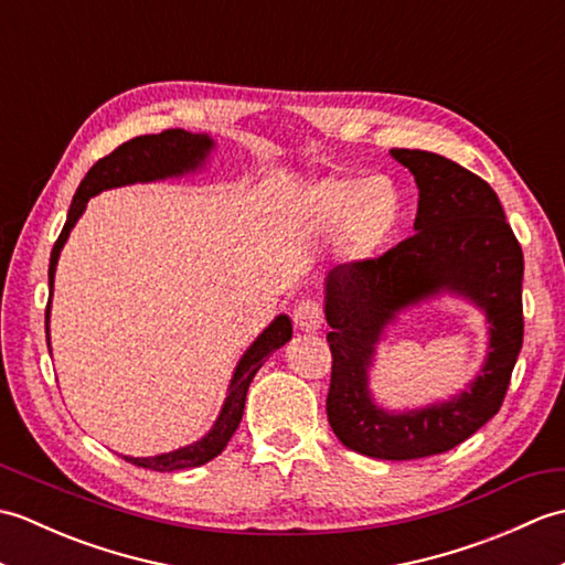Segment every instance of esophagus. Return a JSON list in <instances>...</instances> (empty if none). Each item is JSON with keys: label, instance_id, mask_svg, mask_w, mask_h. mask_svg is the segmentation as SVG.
<instances>
[{"label": "esophagus", "instance_id": "obj_1", "mask_svg": "<svg viewBox=\"0 0 565 565\" xmlns=\"http://www.w3.org/2000/svg\"><path fill=\"white\" fill-rule=\"evenodd\" d=\"M322 320H326V313H322V303L316 301V298H303L294 308V326L298 330L316 332L322 328Z\"/></svg>", "mask_w": 565, "mask_h": 565}]
</instances>
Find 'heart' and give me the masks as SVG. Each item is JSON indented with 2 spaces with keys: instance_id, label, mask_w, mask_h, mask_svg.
I'll return each mask as SVG.
<instances>
[{
  "instance_id": "1",
  "label": "heart",
  "mask_w": 565,
  "mask_h": 565,
  "mask_svg": "<svg viewBox=\"0 0 565 565\" xmlns=\"http://www.w3.org/2000/svg\"><path fill=\"white\" fill-rule=\"evenodd\" d=\"M320 203L332 223L347 215V233L359 249L381 245L401 211L398 191L386 177H371L364 182L340 179L320 186Z\"/></svg>"
}]
</instances>
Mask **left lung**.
<instances>
[{"mask_svg":"<svg viewBox=\"0 0 565 565\" xmlns=\"http://www.w3.org/2000/svg\"><path fill=\"white\" fill-rule=\"evenodd\" d=\"M391 154L417 182V233L379 257L344 262L328 274L332 374L326 407L344 447L411 461L454 449L500 411L524 338V257L486 179L427 150L393 148ZM439 290L461 292L487 310V366L454 402L391 416L367 395L373 347L401 307Z\"/></svg>","mask_w":565,"mask_h":565,"instance_id":"1","label":"left lung"}]
</instances>
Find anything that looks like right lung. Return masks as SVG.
Returning a JSON list of instances; mask_svg holds the SVG:
<instances>
[{
	"mask_svg": "<svg viewBox=\"0 0 565 565\" xmlns=\"http://www.w3.org/2000/svg\"><path fill=\"white\" fill-rule=\"evenodd\" d=\"M211 148L213 142L209 136H191L182 128H170V130H162V134L138 136L134 140H128L94 164L87 172V177L82 179L75 199H72L63 233H60V237L55 239L53 252H51V267H47V289H51V296H53V276H55L60 249H63L72 225L77 223L84 206H87V201L94 194H99V191L111 189V186L152 182V179H164V177L196 170V167L206 160ZM47 316H51V301H47V308H45V332H47ZM291 332L294 330H291L289 316H279L267 330L259 334L257 342L249 347L243 359H239L235 376L231 381V388H227L223 411L218 419H215L213 429L201 441L189 444V447L170 451V454L148 456V459H134V456H124V459L134 466H142L148 468V471H160V473L182 471V468H194L215 459V456L225 449V444L235 435L239 419H243L245 398H247V388L252 379H255V374L262 369V364L267 362L274 350H279V347H284L291 340Z\"/></svg>",
	"mask_w": 565,
	"mask_h": 565,
	"instance_id": "1",
	"label": "right lung"
}]
</instances>
